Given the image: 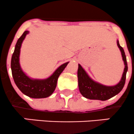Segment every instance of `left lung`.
<instances>
[{"label":"left lung","mask_w":134,"mask_h":134,"mask_svg":"<svg viewBox=\"0 0 134 134\" xmlns=\"http://www.w3.org/2000/svg\"><path fill=\"white\" fill-rule=\"evenodd\" d=\"M118 47L121 51L122 58L125 64V69L120 81L114 86H106L94 81L86 72L83 67L78 64V87L81 95L89 99H98L105 101L115 96L123 89L126 80V74L128 71L126 58L123 47L119 45V41H117Z\"/></svg>","instance_id":"left-lung-1"}]
</instances>
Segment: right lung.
<instances>
[{
  "label": "right lung",
  "instance_id": "right-lung-1",
  "mask_svg": "<svg viewBox=\"0 0 134 134\" xmlns=\"http://www.w3.org/2000/svg\"><path fill=\"white\" fill-rule=\"evenodd\" d=\"M29 33L26 31L19 38L12 55L11 68L15 84L24 94L32 98H45L50 96L55 90L58 78L69 62L60 65L49 78L43 80L31 79L27 76L21 69L19 56L21 46L25 37Z\"/></svg>",
  "mask_w": 134,
  "mask_h": 134
}]
</instances>
